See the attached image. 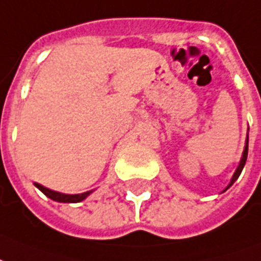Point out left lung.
<instances>
[{"label": "left lung", "mask_w": 261, "mask_h": 261, "mask_svg": "<svg viewBox=\"0 0 261 261\" xmlns=\"http://www.w3.org/2000/svg\"><path fill=\"white\" fill-rule=\"evenodd\" d=\"M248 144H249V136L246 138V144H245V149H243L242 159H241V161H239V165H238L237 171H235V174H233V176H232L229 185L227 186V189L229 188V186H232V184H233V182H235V180L239 178V175H241V172H242L243 167H245V164H246V159H248ZM227 189H225V191H227Z\"/></svg>", "instance_id": "1"}]
</instances>
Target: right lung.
<instances>
[{
	"label": "right lung",
	"mask_w": 261,
	"mask_h": 261,
	"mask_svg": "<svg viewBox=\"0 0 261 261\" xmlns=\"http://www.w3.org/2000/svg\"><path fill=\"white\" fill-rule=\"evenodd\" d=\"M36 188H39L40 191L43 192L47 197H50L53 200L55 201H60V203H79V201L85 200L87 196L90 195L93 191L85 192V193H79V195H65V193H60V192H55L51 191L48 188H44L43 185H40V184H34Z\"/></svg>",
	"instance_id": "obj_1"
}]
</instances>
